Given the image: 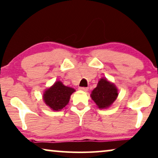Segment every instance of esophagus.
I'll list each match as a JSON object with an SVG mask.
<instances>
[{"instance_id": "obj_1", "label": "esophagus", "mask_w": 158, "mask_h": 158, "mask_svg": "<svg viewBox=\"0 0 158 158\" xmlns=\"http://www.w3.org/2000/svg\"><path fill=\"white\" fill-rule=\"evenodd\" d=\"M80 90H83V91H87L88 90V88H85V87H80L78 88Z\"/></svg>"}]
</instances>
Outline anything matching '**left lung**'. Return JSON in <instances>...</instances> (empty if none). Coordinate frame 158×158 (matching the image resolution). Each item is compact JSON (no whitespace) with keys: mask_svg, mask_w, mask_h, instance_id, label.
Listing matches in <instances>:
<instances>
[{"mask_svg":"<svg viewBox=\"0 0 158 158\" xmlns=\"http://www.w3.org/2000/svg\"><path fill=\"white\" fill-rule=\"evenodd\" d=\"M118 95V90L115 84L109 82L106 78H101L97 87L91 93V98L98 108H107L113 103Z\"/></svg>","mask_w":158,"mask_h":158,"instance_id":"obj_1","label":"left lung"}]
</instances>
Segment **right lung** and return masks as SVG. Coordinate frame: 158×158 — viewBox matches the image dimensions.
Returning <instances> with one entry per match:
<instances>
[{
	"label": "right lung",
	"mask_w": 158,
	"mask_h": 158,
	"mask_svg": "<svg viewBox=\"0 0 158 158\" xmlns=\"http://www.w3.org/2000/svg\"><path fill=\"white\" fill-rule=\"evenodd\" d=\"M75 91V89L64 85L62 82L56 81L43 93V100L52 110H61L67 106Z\"/></svg>",
	"instance_id": "1"
}]
</instances>
